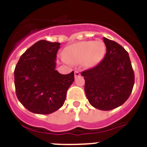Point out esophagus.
Returning a JSON list of instances; mask_svg holds the SVG:
<instances>
[{
    "mask_svg": "<svg viewBox=\"0 0 147 147\" xmlns=\"http://www.w3.org/2000/svg\"><path fill=\"white\" fill-rule=\"evenodd\" d=\"M74 76H75V78L79 77V76H80V71H75V72H74Z\"/></svg>",
    "mask_w": 147,
    "mask_h": 147,
    "instance_id": "34e87169",
    "label": "esophagus"
}]
</instances>
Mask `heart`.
<instances>
[{"label":"heart","mask_w":147,"mask_h":147,"mask_svg":"<svg viewBox=\"0 0 147 147\" xmlns=\"http://www.w3.org/2000/svg\"><path fill=\"white\" fill-rule=\"evenodd\" d=\"M105 46L101 41H82L68 45L62 59L65 62L78 64L90 68L96 65L104 57Z\"/></svg>","instance_id":"heart-1"}]
</instances>
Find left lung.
<instances>
[{"instance_id": "1", "label": "left lung", "mask_w": 147, "mask_h": 147, "mask_svg": "<svg viewBox=\"0 0 147 147\" xmlns=\"http://www.w3.org/2000/svg\"><path fill=\"white\" fill-rule=\"evenodd\" d=\"M107 53L91 69L81 73L85 80V91L90 104L101 110L122 105L132 93L134 71L127 51L115 41L103 37Z\"/></svg>"}]
</instances>
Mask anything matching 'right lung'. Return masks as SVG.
I'll return each instance as SVG.
<instances>
[{
  "label": "right lung",
  "instance_id": "right-lung-1",
  "mask_svg": "<svg viewBox=\"0 0 147 147\" xmlns=\"http://www.w3.org/2000/svg\"><path fill=\"white\" fill-rule=\"evenodd\" d=\"M59 42L40 40L23 53L15 69L17 97L30 112L50 114L62 107L74 73L61 74L56 68Z\"/></svg>",
  "mask_w": 147,
  "mask_h": 147
}]
</instances>
